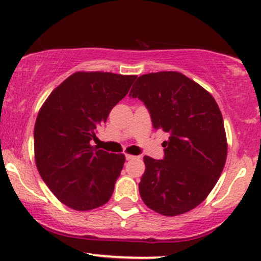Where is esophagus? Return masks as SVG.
Instances as JSON below:
<instances>
[{"label": "esophagus", "mask_w": 261, "mask_h": 261, "mask_svg": "<svg viewBox=\"0 0 261 261\" xmlns=\"http://www.w3.org/2000/svg\"><path fill=\"white\" fill-rule=\"evenodd\" d=\"M135 158H136V155H133V154H126V160H127V161L135 160Z\"/></svg>", "instance_id": "esophagus-1"}]
</instances>
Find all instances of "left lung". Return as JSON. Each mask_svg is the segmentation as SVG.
Wrapping results in <instances>:
<instances>
[{"mask_svg":"<svg viewBox=\"0 0 261 261\" xmlns=\"http://www.w3.org/2000/svg\"><path fill=\"white\" fill-rule=\"evenodd\" d=\"M130 95L145 103L154 128L169 134L164 160L143 157L141 199L163 216L195 208L216 185L227 160L228 145L216 100L176 71L142 74Z\"/></svg>","mask_w":261,"mask_h":261,"instance_id":"left-lung-1","label":"left lung"}]
</instances>
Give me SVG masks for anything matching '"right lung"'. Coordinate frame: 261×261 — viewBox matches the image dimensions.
<instances>
[{"mask_svg": "<svg viewBox=\"0 0 261 261\" xmlns=\"http://www.w3.org/2000/svg\"><path fill=\"white\" fill-rule=\"evenodd\" d=\"M135 74L79 71L50 93L34 126L41 179L62 203L89 211L109 201L125 154L91 145L110 110L130 91Z\"/></svg>", "mask_w": 261, "mask_h": 261, "instance_id": "1", "label": "right lung"}]
</instances>
